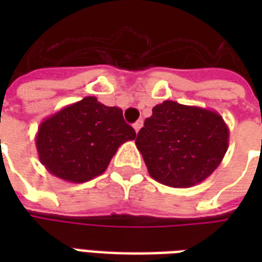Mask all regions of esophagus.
Returning a JSON list of instances; mask_svg holds the SVG:
<instances>
[{"mask_svg":"<svg viewBox=\"0 0 262 262\" xmlns=\"http://www.w3.org/2000/svg\"><path fill=\"white\" fill-rule=\"evenodd\" d=\"M143 126V120H137L136 123L133 125V127H135V130H136V133H139V130L142 129Z\"/></svg>","mask_w":262,"mask_h":262,"instance_id":"obj_1","label":"esophagus"}]
</instances>
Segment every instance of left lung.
<instances>
[{
	"instance_id": "8db88e82",
	"label": "left lung",
	"mask_w": 262,
	"mask_h": 262,
	"mask_svg": "<svg viewBox=\"0 0 262 262\" xmlns=\"http://www.w3.org/2000/svg\"><path fill=\"white\" fill-rule=\"evenodd\" d=\"M136 146L156 181L172 188L193 187L222 163L229 127L214 111L164 101L144 120Z\"/></svg>"
}]
</instances>
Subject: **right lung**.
Instances as JSON below:
<instances>
[{"instance_id":"right-lung-1","label":"right lung","mask_w":262,"mask_h":262,"mask_svg":"<svg viewBox=\"0 0 262 262\" xmlns=\"http://www.w3.org/2000/svg\"><path fill=\"white\" fill-rule=\"evenodd\" d=\"M135 139L136 132L123 120L122 109L85 97L43 120L36 148L50 174L81 184L101 176L120 144Z\"/></svg>"}]
</instances>
